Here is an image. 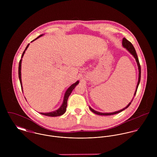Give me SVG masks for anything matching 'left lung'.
I'll return each mask as SVG.
<instances>
[{
  "label": "left lung",
  "mask_w": 157,
  "mask_h": 157,
  "mask_svg": "<svg viewBox=\"0 0 157 157\" xmlns=\"http://www.w3.org/2000/svg\"><path fill=\"white\" fill-rule=\"evenodd\" d=\"M122 45L123 46V47H124L125 48H126L128 49V51H129V52L134 56L136 60V62L137 63V65H138V71H139V77H138V83H137V85H136V90H135V92L134 96L136 93V90L138 89V85H139V83L140 82V79H141V67H140V62H139V60H138V56H137V54L136 53V51L134 47V46L132 45V44L126 38H123V42H122ZM132 100L128 105V106L123 108V109L121 110H120L118 111H116V112H111V113H101V112H97L95 110H94L93 109H92L90 107V110L92 112H94V113L95 114H97V115H114V114H116V113H118L119 112H121L123 111H124L125 109L128 108L130 105L131 104V102L132 101Z\"/></svg>",
  "instance_id": "obj_1"
}]
</instances>
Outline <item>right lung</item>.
I'll return each instance as SVG.
<instances>
[{"label":"right lung","mask_w":157,"mask_h":157,"mask_svg":"<svg viewBox=\"0 0 157 157\" xmlns=\"http://www.w3.org/2000/svg\"><path fill=\"white\" fill-rule=\"evenodd\" d=\"M43 34L42 35H40L38 37H37L36 39H34V40H36L37 39L39 38L40 37L42 36ZM34 40L31 41V42H33ZM29 44L27 45V46L26 47L25 49L24 50V51L23 52L22 56V59L23 56L25 52V51L26 50V49L28 48V47L29 46ZM22 59L20 60L19 61V80H20V83H21V88H22V80H21V63H22ZM79 83L78 81L76 82L75 83L72 84L68 89L65 92V96H64V100H63V102L62 105V106H60V108L59 109H58L57 110L55 111H53V112H48V113H40L42 115H44L46 116H49V117H57V116H60V115H63L65 112H66V109H67V99H68V97L70 95V94H71L72 90H74L75 88V87L77 85H78V83ZM23 91V90H22Z\"/></svg>","instance_id":"1"}]
</instances>
